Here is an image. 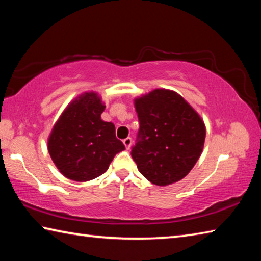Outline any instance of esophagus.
I'll return each mask as SVG.
<instances>
[{"label": "esophagus", "instance_id": "obj_1", "mask_svg": "<svg viewBox=\"0 0 261 261\" xmlns=\"http://www.w3.org/2000/svg\"><path fill=\"white\" fill-rule=\"evenodd\" d=\"M123 144H124V146L126 149H129L131 147V144H132V139L130 138V137H127V138H125L124 140H123Z\"/></svg>", "mask_w": 261, "mask_h": 261}]
</instances>
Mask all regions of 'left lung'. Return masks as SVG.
<instances>
[{"mask_svg":"<svg viewBox=\"0 0 261 261\" xmlns=\"http://www.w3.org/2000/svg\"><path fill=\"white\" fill-rule=\"evenodd\" d=\"M139 131L131 156L140 174L165 187L187 176L204 148L201 117L174 91L158 88L135 100Z\"/></svg>","mask_w":261,"mask_h":261,"instance_id":"8db88e82","label":"left lung"}]
</instances>
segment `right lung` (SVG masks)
I'll use <instances>...</instances> for the list:
<instances>
[{
    "label": "right lung",
    "mask_w": 261,
    "mask_h": 261,
    "mask_svg": "<svg viewBox=\"0 0 261 261\" xmlns=\"http://www.w3.org/2000/svg\"><path fill=\"white\" fill-rule=\"evenodd\" d=\"M106 106L96 93H85L70 103L48 138V152L57 169L77 182L106 173L125 146L115 135L112 122L101 120Z\"/></svg>",
    "instance_id": "right-lung-1"
}]
</instances>
